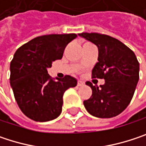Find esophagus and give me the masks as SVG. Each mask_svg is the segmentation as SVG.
Segmentation results:
<instances>
[{
  "mask_svg": "<svg viewBox=\"0 0 146 146\" xmlns=\"http://www.w3.org/2000/svg\"><path fill=\"white\" fill-rule=\"evenodd\" d=\"M84 84V83L83 81H80V80L78 81V86H83Z\"/></svg>",
  "mask_w": 146,
  "mask_h": 146,
  "instance_id": "obj_1",
  "label": "esophagus"
}]
</instances>
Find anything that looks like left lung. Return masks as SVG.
I'll return each instance as SVG.
<instances>
[{"mask_svg": "<svg viewBox=\"0 0 146 146\" xmlns=\"http://www.w3.org/2000/svg\"><path fill=\"white\" fill-rule=\"evenodd\" d=\"M78 35L98 47V62L92 70V78L105 79L100 88L86 82L92 96L84 102V106L94 117H116L126 109L134 94L139 78L137 57L127 45L109 35L98 33Z\"/></svg>", "mask_w": 146, "mask_h": 146, "instance_id": "obj_1", "label": "left lung"}]
</instances>
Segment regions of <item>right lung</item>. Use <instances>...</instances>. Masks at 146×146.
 Here are the masks:
<instances>
[{"label":"right lung","instance_id":"add662e5","mask_svg":"<svg viewBox=\"0 0 146 146\" xmlns=\"http://www.w3.org/2000/svg\"><path fill=\"white\" fill-rule=\"evenodd\" d=\"M75 34L46 35L23 44L10 64V84L20 110L36 122L56 118L62 112L64 92L77 85L73 77L52 78L47 72L54 61L61 59Z\"/></svg>","mask_w":146,"mask_h":146}]
</instances>
